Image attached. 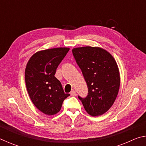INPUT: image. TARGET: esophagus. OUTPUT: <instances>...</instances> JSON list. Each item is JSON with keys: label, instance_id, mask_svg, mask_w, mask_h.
<instances>
[{"label": "esophagus", "instance_id": "esophagus-1", "mask_svg": "<svg viewBox=\"0 0 146 146\" xmlns=\"http://www.w3.org/2000/svg\"><path fill=\"white\" fill-rule=\"evenodd\" d=\"M70 95H71V96H73V97H75V96H76V91H75V90H72V91H71Z\"/></svg>", "mask_w": 146, "mask_h": 146}]
</instances>
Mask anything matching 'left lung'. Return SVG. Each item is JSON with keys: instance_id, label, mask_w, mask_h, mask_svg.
<instances>
[{"instance_id": "8db88e82", "label": "left lung", "mask_w": 146, "mask_h": 146, "mask_svg": "<svg viewBox=\"0 0 146 146\" xmlns=\"http://www.w3.org/2000/svg\"><path fill=\"white\" fill-rule=\"evenodd\" d=\"M74 58L87 83V97L78 96L86 111L93 117L110 110L117 97L120 73L117 62L105 49L82 47L72 50Z\"/></svg>"}]
</instances>
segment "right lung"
<instances>
[{"instance_id": "obj_1", "label": "right lung", "mask_w": 146, "mask_h": 146, "mask_svg": "<svg viewBox=\"0 0 146 146\" xmlns=\"http://www.w3.org/2000/svg\"><path fill=\"white\" fill-rule=\"evenodd\" d=\"M69 50L68 48H58L38 51L27 64L25 80L29 96L35 107L46 115L57 113L64 100L70 95L64 93L60 82L55 76Z\"/></svg>"}]
</instances>
